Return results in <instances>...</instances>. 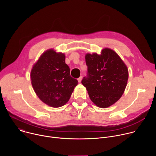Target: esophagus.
Instances as JSON below:
<instances>
[{
    "instance_id": "34e87169",
    "label": "esophagus",
    "mask_w": 156,
    "mask_h": 156,
    "mask_svg": "<svg viewBox=\"0 0 156 156\" xmlns=\"http://www.w3.org/2000/svg\"><path fill=\"white\" fill-rule=\"evenodd\" d=\"M82 78H83V77L81 76L79 78H78V81L79 83H80V82L81 81V80H82Z\"/></svg>"
}]
</instances>
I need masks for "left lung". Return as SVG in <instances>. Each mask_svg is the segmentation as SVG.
<instances>
[{"mask_svg": "<svg viewBox=\"0 0 156 156\" xmlns=\"http://www.w3.org/2000/svg\"><path fill=\"white\" fill-rule=\"evenodd\" d=\"M87 77L81 83L91 101L98 107L107 108L118 101L123 94L128 79L124 62L112 49L104 48L101 54L87 53Z\"/></svg>", "mask_w": 156, "mask_h": 156, "instance_id": "1", "label": "left lung"}]
</instances>
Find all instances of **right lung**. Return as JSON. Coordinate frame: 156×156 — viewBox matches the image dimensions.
<instances>
[{"label":"right lung","instance_id":"1","mask_svg":"<svg viewBox=\"0 0 156 156\" xmlns=\"http://www.w3.org/2000/svg\"><path fill=\"white\" fill-rule=\"evenodd\" d=\"M30 78L39 99L50 107H60L67 102L78 84L71 77L65 55L54 49L44 52L33 66Z\"/></svg>","mask_w":156,"mask_h":156}]
</instances>
